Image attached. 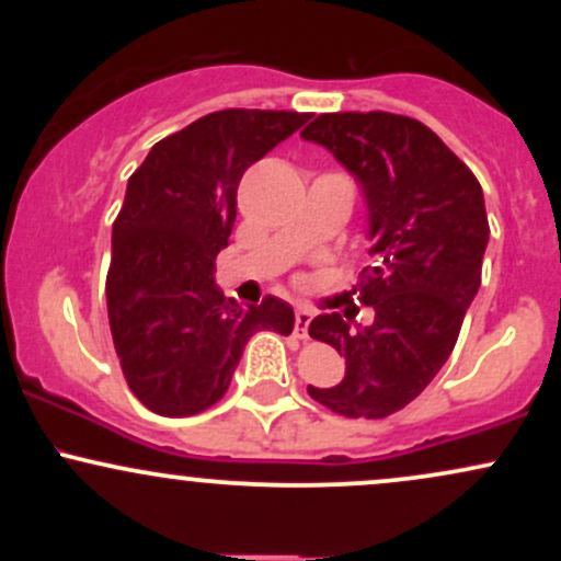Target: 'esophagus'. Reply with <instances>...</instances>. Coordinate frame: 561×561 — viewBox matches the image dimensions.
Segmentation results:
<instances>
[{
	"instance_id": "obj_1",
	"label": "esophagus",
	"mask_w": 561,
	"mask_h": 561,
	"mask_svg": "<svg viewBox=\"0 0 561 561\" xmlns=\"http://www.w3.org/2000/svg\"><path fill=\"white\" fill-rule=\"evenodd\" d=\"M311 308H298V311H295V334H298V337H308V324H311Z\"/></svg>"
}]
</instances>
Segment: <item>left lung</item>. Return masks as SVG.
<instances>
[{"instance_id": "8db88e82", "label": "left lung", "mask_w": 561, "mask_h": 561, "mask_svg": "<svg viewBox=\"0 0 561 561\" xmlns=\"http://www.w3.org/2000/svg\"><path fill=\"white\" fill-rule=\"evenodd\" d=\"M362 184L375 259L358 279L371 324L321 313L308 334L345 356V377L308 396L351 420H385L414 401L448 362L480 289L488 227L474 173L433 128L396 113H324L300 131Z\"/></svg>"}]
</instances>
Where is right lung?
<instances>
[{
	"instance_id": "1",
	"label": "right lung",
	"mask_w": 561,
	"mask_h": 561,
	"mask_svg": "<svg viewBox=\"0 0 561 561\" xmlns=\"http://www.w3.org/2000/svg\"><path fill=\"white\" fill-rule=\"evenodd\" d=\"M311 118L218 111L160 139L131 173L113 224L107 319L134 396L160 416H192L224 396L255 332L289 334L295 313L268 295L242 308L216 287L242 173Z\"/></svg>"
}]
</instances>
